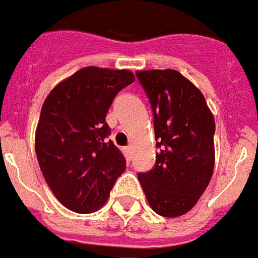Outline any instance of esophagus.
Segmentation results:
<instances>
[{"mask_svg": "<svg viewBox=\"0 0 258 258\" xmlns=\"http://www.w3.org/2000/svg\"><path fill=\"white\" fill-rule=\"evenodd\" d=\"M126 153H131L132 151V146H127V147H125Z\"/></svg>", "mask_w": 258, "mask_h": 258, "instance_id": "34e87169", "label": "esophagus"}]
</instances>
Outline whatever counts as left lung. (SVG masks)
Listing matches in <instances>:
<instances>
[{"mask_svg":"<svg viewBox=\"0 0 258 258\" xmlns=\"http://www.w3.org/2000/svg\"><path fill=\"white\" fill-rule=\"evenodd\" d=\"M154 114V168L139 173L153 211L175 218L189 213L207 189L215 162V120L203 93L173 69L138 71Z\"/></svg>","mask_w":258,"mask_h":258,"instance_id":"8db88e82","label":"left lung"}]
</instances>
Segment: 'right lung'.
I'll return each mask as SVG.
<instances>
[{
    "label": "right lung",
    "mask_w": 258,
    "mask_h": 258,
    "mask_svg": "<svg viewBox=\"0 0 258 258\" xmlns=\"http://www.w3.org/2000/svg\"><path fill=\"white\" fill-rule=\"evenodd\" d=\"M135 82L127 69L86 67L62 80L41 107L36 155L51 191L68 210L90 214L126 169L105 122L115 96Z\"/></svg>",
    "instance_id": "right-lung-1"
}]
</instances>
